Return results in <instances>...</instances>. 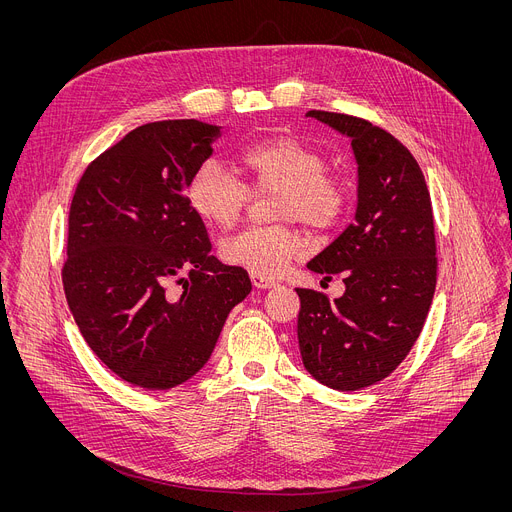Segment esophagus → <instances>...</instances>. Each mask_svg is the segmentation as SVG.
Returning a JSON list of instances; mask_svg holds the SVG:
<instances>
[{
	"instance_id": "34e87169",
	"label": "esophagus",
	"mask_w": 512,
	"mask_h": 512,
	"mask_svg": "<svg viewBox=\"0 0 512 512\" xmlns=\"http://www.w3.org/2000/svg\"><path fill=\"white\" fill-rule=\"evenodd\" d=\"M251 281H253V285L259 287V289H269V287H275V285H277L273 279L263 277V275H257V273H251Z\"/></svg>"
}]
</instances>
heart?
Listing matches in <instances>:
<instances>
[{
    "label": "heart",
    "mask_w": 512,
    "mask_h": 512,
    "mask_svg": "<svg viewBox=\"0 0 512 512\" xmlns=\"http://www.w3.org/2000/svg\"><path fill=\"white\" fill-rule=\"evenodd\" d=\"M243 184L214 160L202 162L186 186L190 208L206 223L227 229L239 221L249 192H277L275 218L300 221L314 231L330 229L348 200L346 186L328 174L326 158L291 137L249 145L237 158ZM304 249L291 227H249L221 245L227 263L263 277H279Z\"/></svg>",
    "instance_id": "obj_1"
}]
</instances>
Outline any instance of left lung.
Returning a JSON list of instances; mask_svg holds the SVG:
<instances>
[{
    "label": "left lung",
    "instance_id": "1",
    "mask_svg": "<svg viewBox=\"0 0 512 512\" xmlns=\"http://www.w3.org/2000/svg\"><path fill=\"white\" fill-rule=\"evenodd\" d=\"M350 139L358 202L348 225L308 269L344 294L330 302L300 296L298 342L306 371L336 391H358L389 377L419 338L435 291L431 198L411 152L385 129L342 113L308 111Z\"/></svg>",
    "mask_w": 512,
    "mask_h": 512
}]
</instances>
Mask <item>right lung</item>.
Here are the masks:
<instances>
[{"label": "right lung", "mask_w": 512, "mask_h": 512, "mask_svg": "<svg viewBox=\"0 0 512 512\" xmlns=\"http://www.w3.org/2000/svg\"><path fill=\"white\" fill-rule=\"evenodd\" d=\"M218 137L221 127L196 119L141 125L85 170L72 196L68 308L91 350L141 389L192 379L229 312L251 294L243 267L210 255L184 196Z\"/></svg>", "instance_id": "1"}]
</instances>
